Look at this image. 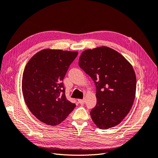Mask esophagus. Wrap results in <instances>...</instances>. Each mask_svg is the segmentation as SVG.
Listing matches in <instances>:
<instances>
[{
    "instance_id": "34e87169",
    "label": "esophagus",
    "mask_w": 158,
    "mask_h": 158,
    "mask_svg": "<svg viewBox=\"0 0 158 158\" xmlns=\"http://www.w3.org/2000/svg\"><path fill=\"white\" fill-rule=\"evenodd\" d=\"M78 103L80 104L83 105L84 103V102H85V100H84V99H78Z\"/></svg>"
}]
</instances>
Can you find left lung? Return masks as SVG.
<instances>
[{
    "label": "left lung",
    "instance_id": "1",
    "mask_svg": "<svg viewBox=\"0 0 158 158\" xmlns=\"http://www.w3.org/2000/svg\"><path fill=\"white\" fill-rule=\"evenodd\" d=\"M78 64L96 87L97 103L91 117L101 129L121 123L135 98L136 78L132 66L119 52L103 46L84 51Z\"/></svg>",
    "mask_w": 158,
    "mask_h": 158
}]
</instances>
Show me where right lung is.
<instances>
[{
	"mask_svg": "<svg viewBox=\"0 0 158 158\" xmlns=\"http://www.w3.org/2000/svg\"><path fill=\"white\" fill-rule=\"evenodd\" d=\"M78 53L46 49L26 66L22 83L24 101L33 115L47 125H59L76 107L66 98L63 80Z\"/></svg>",
	"mask_w": 158,
	"mask_h": 158,
	"instance_id": "1",
	"label": "right lung"
}]
</instances>
